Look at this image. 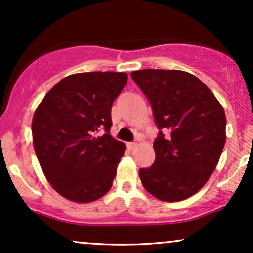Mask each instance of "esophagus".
Here are the masks:
<instances>
[{
  "instance_id": "34e87169",
  "label": "esophagus",
  "mask_w": 253,
  "mask_h": 253,
  "mask_svg": "<svg viewBox=\"0 0 253 253\" xmlns=\"http://www.w3.org/2000/svg\"><path fill=\"white\" fill-rule=\"evenodd\" d=\"M136 146H138V144H136V143H128V144H127V147H128V150H130V151L134 150Z\"/></svg>"
}]
</instances>
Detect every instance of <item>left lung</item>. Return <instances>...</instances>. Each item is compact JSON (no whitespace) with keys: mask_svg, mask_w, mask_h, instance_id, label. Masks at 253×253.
<instances>
[{"mask_svg":"<svg viewBox=\"0 0 253 253\" xmlns=\"http://www.w3.org/2000/svg\"><path fill=\"white\" fill-rule=\"evenodd\" d=\"M149 98L158 129L169 135L153 143L156 161L139 177L151 195L177 202L207 183L226 143L221 103L202 81L181 70H145L130 74Z\"/></svg>","mask_w":253,"mask_h":253,"instance_id":"8db88e82","label":"left lung"}]
</instances>
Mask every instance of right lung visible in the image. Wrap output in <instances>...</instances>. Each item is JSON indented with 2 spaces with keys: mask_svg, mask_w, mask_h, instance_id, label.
<instances>
[{
  "mask_svg": "<svg viewBox=\"0 0 253 253\" xmlns=\"http://www.w3.org/2000/svg\"><path fill=\"white\" fill-rule=\"evenodd\" d=\"M127 80L126 72L70 75L34 112L33 146L43 175L72 202L96 201L112 188L126 145L109 134L110 112ZM102 129L106 133L97 136Z\"/></svg>",
  "mask_w": 253,
  "mask_h": 253,
  "instance_id": "right-lung-1",
  "label": "right lung"
}]
</instances>
